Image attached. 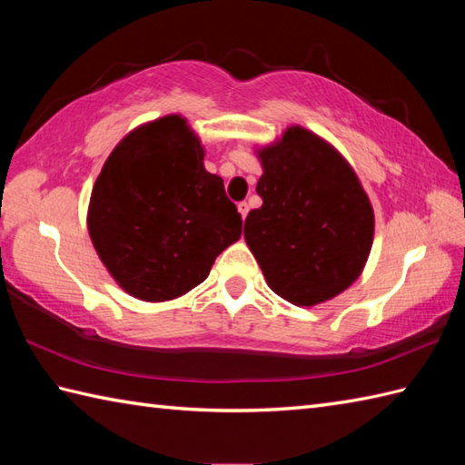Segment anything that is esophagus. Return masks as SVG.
<instances>
[{
  "mask_svg": "<svg viewBox=\"0 0 465 465\" xmlns=\"http://www.w3.org/2000/svg\"><path fill=\"white\" fill-rule=\"evenodd\" d=\"M238 212L242 213V220H245V215H248V212H250V205H248V202H242V203H238Z\"/></svg>",
  "mask_w": 465,
  "mask_h": 465,
  "instance_id": "34e87169",
  "label": "esophagus"
}]
</instances>
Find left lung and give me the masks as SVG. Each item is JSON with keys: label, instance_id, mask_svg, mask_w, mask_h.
<instances>
[{"label": "left lung", "instance_id": "obj_1", "mask_svg": "<svg viewBox=\"0 0 465 465\" xmlns=\"http://www.w3.org/2000/svg\"><path fill=\"white\" fill-rule=\"evenodd\" d=\"M262 207L243 235L270 288L293 305H315L360 278L373 242V210L338 150L305 127L258 152Z\"/></svg>", "mask_w": 465, "mask_h": 465}]
</instances>
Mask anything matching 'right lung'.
Masks as SVG:
<instances>
[{
    "label": "right lung",
    "mask_w": 465,
    "mask_h": 465,
    "mask_svg": "<svg viewBox=\"0 0 465 465\" xmlns=\"http://www.w3.org/2000/svg\"><path fill=\"white\" fill-rule=\"evenodd\" d=\"M87 230L112 278L134 298L167 302L200 285L240 240L242 215L180 115L140 125L97 175Z\"/></svg>",
    "instance_id": "add662e5"
}]
</instances>
